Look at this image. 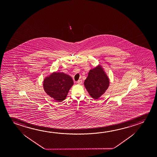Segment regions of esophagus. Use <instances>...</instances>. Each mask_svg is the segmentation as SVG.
<instances>
[{"mask_svg":"<svg viewBox=\"0 0 157 157\" xmlns=\"http://www.w3.org/2000/svg\"><path fill=\"white\" fill-rule=\"evenodd\" d=\"M77 83L79 84V85L82 84V80H78Z\"/></svg>","mask_w":157,"mask_h":157,"instance_id":"obj_1","label":"esophagus"}]
</instances>
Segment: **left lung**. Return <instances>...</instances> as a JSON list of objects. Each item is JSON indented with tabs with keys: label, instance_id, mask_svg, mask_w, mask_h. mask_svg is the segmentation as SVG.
<instances>
[{
	"label": "left lung",
	"instance_id": "1",
	"mask_svg": "<svg viewBox=\"0 0 157 157\" xmlns=\"http://www.w3.org/2000/svg\"><path fill=\"white\" fill-rule=\"evenodd\" d=\"M84 84L91 97L98 99L107 90L109 79L102 67L98 65L89 71Z\"/></svg>",
	"mask_w": 157,
	"mask_h": 157
}]
</instances>
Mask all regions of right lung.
Segmentation results:
<instances>
[{
  "instance_id": "1",
  "label": "right lung",
  "mask_w": 157,
  "mask_h": 157,
  "mask_svg": "<svg viewBox=\"0 0 157 157\" xmlns=\"http://www.w3.org/2000/svg\"><path fill=\"white\" fill-rule=\"evenodd\" d=\"M73 80L63 72H53L44 78L43 88L47 95L54 100L62 102L66 99Z\"/></svg>"
}]
</instances>
